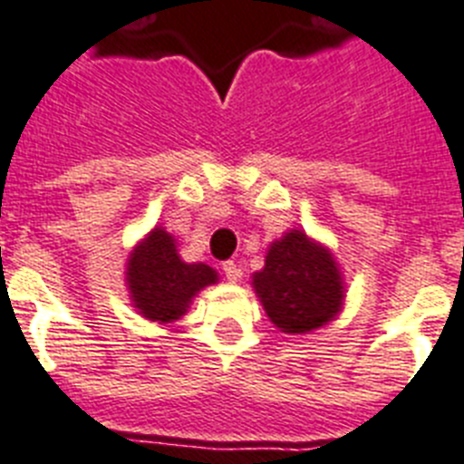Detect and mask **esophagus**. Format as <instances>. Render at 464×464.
Segmentation results:
<instances>
[{
  "mask_svg": "<svg viewBox=\"0 0 464 464\" xmlns=\"http://www.w3.org/2000/svg\"><path fill=\"white\" fill-rule=\"evenodd\" d=\"M223 272H225V276H227V281H232V284H237V281L241 279V267L235 263V260H227V263H223Z\"/></svg>",
  "mask_w": 464,
  "mask_h": 464,
  "instance_id": "esophagus-1",
  "label": "esophagus"
}]
</instances>
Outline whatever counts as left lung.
I'll use <instances>...</instances> for the list:
<instances>
[{"label": "left lung", "mask_w": 464, "mask_h": 464, "mask_svg": "<svg viewBox=\"0 0 464 464\" xmlns=\"http://www.w3.org/2000/svg\"><path fill=\"white\" fill-rule=\"evenodd\" d=\"M251 286L270 322L288 335L314 334L335 322L347 298L334 251L298 227L272 241Z\"/></svg>", "instance_id": "obj_1"}]
</instances>
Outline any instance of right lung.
<instances>
[{
  "instance_id": "add662e5",
  "label": "right lung",
  "mask_w": 464,
  "mask_h": 464,
  "mask_svg": "<svg viewBox=\"0 0 464 464\" xmlns=\"http://www.w3.org/2000/svg\"><path fill=\"white\" fill-rule=\"evenodd\" d=\"M124 281L130 304L142 319L171 324L188 314L197 293L218 284V272L206 263H185L176 237L154 225L130 248Z\"/></svg>"
}]
</instances>
